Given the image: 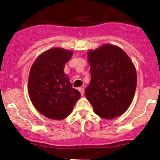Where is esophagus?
<instances>
[{"mask_svg": "<svg viewBox=\"0 0 160 160\" xmlns=\"http://www.w3.org/2000/svg\"><path fill=\"white\" fill-rule=\"evenodd\" d=\"M79 91H80V94H81V95H83V94H84V88H79Z\"/></svg>", "mask_w": 160, "mask_h": 160, "instance_id": "1", "label": "esophagus"}]
</instances>
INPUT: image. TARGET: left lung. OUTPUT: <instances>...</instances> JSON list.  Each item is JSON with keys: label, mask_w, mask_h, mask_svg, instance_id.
<instances>
[{"label": "left lung", "mask_w": 160, "mask_h": 160, "mask_svg": "<svg viewBox=\"0 0 160 160\" xmlns=\"http://www.w3.org/2000/svg\"><path fill=\"white\" fill-rule=\"evenodd\" d=\"M91 80L85 96L97 115L113 119L123 114L132 102L137 87L134 64L121 48L111 44L88 54Z\"/></svg>", "instance_id": "left-lung-1"}]
</instances>
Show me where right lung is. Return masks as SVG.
Returning a JSON list of instances; mask_svg holds the SVG:
<instances>
[{"label": "right lung", "mask_w": 160, "mask_h": 160, "mask_svg": "<svg viewBox=\"0 0 160 160\" xmlns=\"http://www.w3.org/2000/svg\"><path fill=\"white\" fill-rule=\"evenodd\" d=\"M72 52L56 48L36 59L29 71L28 90L30 100L42 115L52 119H63L72 112L80 98L64 73L66 63Z\"/></svg>", "instance_id": "obj_1"}]
</instances>
